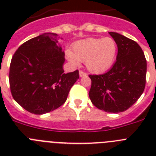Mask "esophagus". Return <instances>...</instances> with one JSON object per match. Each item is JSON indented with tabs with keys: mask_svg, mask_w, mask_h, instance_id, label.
Wrapping results in <instances>:
<instances>
[{
	"mask_svg": "<svg viewBox=\"0 0 156 156\" xmlns=\"http://www.w3.org/2000/svg\"><path fill=\"white\" fill-rule=\"evenodd\" d=\"M87 75V74L85 72L82 71V70H80V76H86Z\"/></svg>",
	"mask_w": 156,
	"mask_h": 156,
	"instance_id": "34e87169",
	"label": "esophagus"
}]
</instances>
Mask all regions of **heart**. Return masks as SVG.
I'll return each instance as SVG.
<instances>
[{"label":"heart","instance_id":"b5f03b06","mask_svg":"<svg viewBox=\"0 0 156 156\" xmlns=\"http://www.w3.org/2000/svg\"><path fill=\"white\" fill-rule=\"evenodd\" d=\"M73 52L66 51L69 61L75 66L85 62L87 68L94 73L108 70L113 63L117 52V44L112 37L88 38L73 45Z\"/></svg>","mask_w":156,"mask_h":156}]
</instances>
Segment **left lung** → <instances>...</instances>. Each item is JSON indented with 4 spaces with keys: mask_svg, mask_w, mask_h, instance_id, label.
<instances>
[{
    "mask_svg": "<svg viewBox=\"0 0 156 156\" xmlns=\"http://www.w3.org/2000/svg\"><path fill=\"white\" fill-rule=\"evenodd\" d=\"M109 34L118 47L116 61L105 73L89 75V97L99 109L118 113L130 108L144 92L147 62L137 42L114 32Z\"/></svg>",
    "mask_w": 156,
    "mask_h": 156,
    "instance_id": "obj_1",
    "label": "left lung"
}]
</instances>
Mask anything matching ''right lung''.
<instances>
[{"label": "right lung", "instance_id": "obj_1", "mask_svg": "<svg viewBox=\"0 0 156 156\" xmlns=\"http://www.w3.org/2000/svg\"><path fill=\"white\" fill-rule=\"evenodd\" d=\"M58 34L46 33L23 43L14 54L9 69L12 97L23 108L42 115L66 102L79 79V71L65 73V54Z\"/></svg>", "mask_w": 156, "mask_h": 156}]
</instances>
